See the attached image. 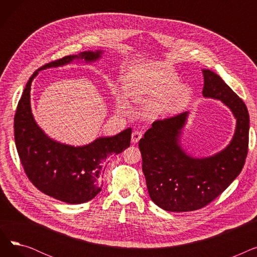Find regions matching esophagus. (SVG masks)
I'll list each match as a JSON object with an SVG mask.
<instances>
[{
	"label": "esophagus",
	"mask_w": 257,
	"mask_h": 257,
	"mask_svg": "<svg viewBox=\"0 0 257 257\" xmlns=\"http://www.w3.org/2000/svg\"><path fill=\"white\" fill-rule=\"evenodd\" d=\"M142 138H143V132H141V131H134V132L132 133L131 142H132L133 144H137Z\"/></svg>",
	"instance_id": "1"
}]
</instances>
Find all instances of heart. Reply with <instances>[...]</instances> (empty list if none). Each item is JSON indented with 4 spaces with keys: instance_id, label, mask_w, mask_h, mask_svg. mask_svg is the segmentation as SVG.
Listing matches in <instances>:
<instances>
[{
    "instance_id": "obj_1",
    "label": "heart",
    "mask_w": 257,
    "mask_h": 257,
    "mask_svg": "<svg viewBox=\"0 0 257 257\" xmlns=\"http://www.w3.org/2000/svg\"><path fill=\"white\" fill-rule=\"evenodd\" d=\"M124 84L131 99L142 102L152 101L147 110L151 117L176 113L190 103L193 97L190 86L179 84L176 75L163 65L154 63L132 66L125 75ZM114 98L118 105L126 103L125 93L118 90L114 92Z\"/></svg>"
}]
</instances>
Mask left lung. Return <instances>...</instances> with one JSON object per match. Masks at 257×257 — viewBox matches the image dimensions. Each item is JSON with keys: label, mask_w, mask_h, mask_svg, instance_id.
Here are the masks:
<instances>
[{"label": "left lung", "mask_w": 257, "mask_h": 257, "mask_svg": "<svg viewBox=\"0 0 257 257\" xmlns=\"http://www.w3.org/2000/svg\"><path fill=\"white\" fill-rule=\"evenodd\" d=\"M204 76L203 97L225 104L236 119L233 137L223 150L207 157H194L180 144L190 112L156 120L139 147L148 192L167 211H192L204 207L238 176L248 153L249 113L245 103L224 80L210 70Z\"/></svg>", "instance_id": "8db88e82"}]
</instances>
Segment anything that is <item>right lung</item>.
Listing matches in <instances>:
<instances>
[{"instance_id": "1", "label": "right lung", "mask_w": 257, "mask_h": 257, "mask_svg": "<svg viewBox=\"0 0 257 257\" xmlns=\"http://www.w3.org/2000/svg\"><path fill=\"white\" fill-rule=\"evenodd\" d=\"M102 55V50L84 51L40 67L27 82L15 116L16 145L27 176L40 192L69 204L84 203L101 192L100 175L105 161L130 146L132 129L98 138L84 146L57 142L47 136L33 116L31 84L40 71L73 62L92 63Z\"/></svg>"}]
</instances>
